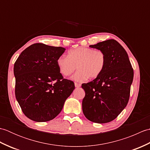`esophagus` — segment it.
<instances>
[{
  "instance_id": "34e87169",
  "label": "esophagus",
  "mask_w": 150,
  "mask_h": 150,
  "mask_svg": "<svg viewBox=\"0 0 150 150\" xmlns=\"http://www.w3.org/2000/svg\"><path fill=\"white\" fill-rule=\"evenodd\" d=\"M81 84H78V83H77V82H75V88H79V87H81Z\"/></svg>"
}]
</instances>
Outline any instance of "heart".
<instances>
[{
  "instance_id": "b5f03b06",
  "label": "heart",
  "mask_w": 150,
  "mask_h": 150,
  "mask_svg": "<svg viewBox=\"0 0 150 150\" xmlns=\"http://www.w3.org/2000/svg\"><path fill=\"white\" fill-rule=\"evenodd\" d=\"M106 55L100 50L90 47H79L69 51L68 56L62 55L57 60L60 72L68 77L79 69L73 75L75 81L82 82L99 75L106 64Z\"/></svg>"
}]
</instances>
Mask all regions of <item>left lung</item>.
Listing matches in <instances>:
<instances>
[{
	"label": "left lung",
	"mask_w": 150,
	"mask_h": 150,
	"mask_svg": "<svg viewBox=\"0 0 150 150\" xmlns=\"http://www.w3.org/2000/svg\"><path fill=\"white\" fill-rule=\"evenodd\" d=\"M90 47L103 52L106 60L100 74L82 84L86 93L82 111L91 122L107 123L115 119L128 103L133 69L128 53L117 40H107Z\"/></svg>",
	"instance_id": "1"
}]
</instances>
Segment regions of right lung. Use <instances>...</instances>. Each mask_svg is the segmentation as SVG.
Listing matches in <instances>:
<instances>
[{"mask_svg":"<svg viewBox=\"0 0 150 150\" xmlns=\"http://www.w3.org/2000/svg\"><path fill=\"white\" fill-rule=\"evenodd\" d=\"M65 50L36 43L25 49L16 60L15 97L30 119L35 122L53 119L74 90L73 82L63 79L57 64Z\"/></svg>","mask_w":150,"mask_h":150,"instance_id":"right-lung-1","label":"right lung"}]
</instances>
